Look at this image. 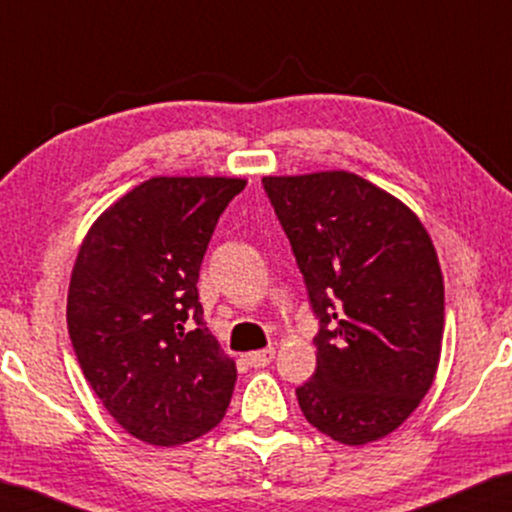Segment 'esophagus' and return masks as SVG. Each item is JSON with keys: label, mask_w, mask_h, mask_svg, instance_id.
Segmentation results:
<instances>
[{"label": "esophagus", "mask_w": 512, "mask_h": 512, "mask_svg": "<svg viewBox=\"0 0 512 512\" xmlns=\"http://www.w3.org/2000/svg\"><path fill=\"white\" fill-rule=\"evenodd\" d=\"M272 359H275V349L268 347V349H258V352H249L247 354V363L251 368H265L270 366Z\"/></svg>", "instance_id": "34e87169"}]
</instances>
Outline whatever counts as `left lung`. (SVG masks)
I'll list each match as a JSON object with an SVG mask.
<instances>
[{"label":"left lung","mask_w":512,"mask_h":512,"mask_svg":"<svg viewBox=\"0 0 512 512\" xmlns=\"http://www.w3.org/2000/svg\"><path fill=\"white\" fill-rule=\"evenodd\" d=\"M263 188L319 319L300 410L338 443L389 436L431 389L443 347L445 286L429 233L352 172L265 177Z\"/></svg>","instance_id":"left-lung-1"}]
</instances>
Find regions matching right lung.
<instances>
[{
  "label": "right lung",
  "instance_id": "right-lung-1",
  "mask_svg": "<svg viewBox=\"0 0 512 512\" xmlns=\"http://www.w3.org/2000/svg\"><path fill=\"white\" fill-rule=\"evenodd\" d=\"M226 177H153L88 230L67 296L76 359L130 436L184 445L226 415L237 370L202 321L200 265L228 202Z\"/></svg>",
  "mask_w": 512,
  "mask_h": 512
}]
</instances>
